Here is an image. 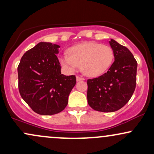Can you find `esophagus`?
Wrapping results in <instances>:
<instances>
[{
    "mask_svg": "<svg viewBox=\"0 0 154 154\" xmlns=\"http://www.w3.org/2000/svg\"><path fill=\"white\" fill-rule=\"evenodd\" d=\"M76 79H77V82H79V81H82V80H84V78L82 77H79V76H77V77H76Z\"/></svg>",
    "mask_w": 154,
    "mask_h": 154,
    "instance_id": "obj_1",
    "label": "esophagus"
}]
</instances>
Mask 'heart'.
Here are the masks:
<instances>
[{
	"mask_svg": "<svg viewBox=\"0 0 154 154\" xmlns=\"http://www.w3.org/2000/svg\"><path fill=\"white\" fill-rule=\"evenodd\" d=\"M114 59L113 49L107 45L87 42L72 47L69 54L59 56L61 64L69 71L81 66L83 73L88 77H98L110 68Z\"/></svg>",
	"mask_w": 154,
	"mask_h": 154,
	"instance_id": "heart-1",
	"label": "heart"
}]
</instances>
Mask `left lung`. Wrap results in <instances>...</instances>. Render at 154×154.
<instances>
[{
  "label": "left lung",
  "mask_w": 154,
  "mask_h": 154,
  "mask_svg": "<svg viewBox=\"0 0 154 154\" xmlns=\"http://www.w3.org/2000/svg\"><path fill=\"white\" fill-rule=\"evenodd\" d=\"M114 62L107 72L88 80L87 98L95 111L113 112L122 108L131 98L136 86L137 63L128 48L111 39Z\"/></svg>",
  "instance_id": "obj_1"
}]
</instances>
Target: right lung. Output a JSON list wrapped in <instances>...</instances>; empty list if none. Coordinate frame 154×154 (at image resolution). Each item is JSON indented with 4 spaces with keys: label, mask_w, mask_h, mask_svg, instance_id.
Instances as JSON below:
<instances>
[{
    "label": "right lung",
    "mask_w": 154,
    "mask_h": 154,
    "mask_svg": "<svg viewBox=\"0 0 154 154\" xmlns=\"http://www.w3.org/2000/svg\"><path fill=\"white\" fill-rule=\"evenodd\" d=\"M59 48L56 44L40 42L23 55L17 69L21 96L40 115L62 111L76 84L75 75L61 74L56 56Z\"/></svg>",
    "instance_id": "obj_1"
}]
</instances>
